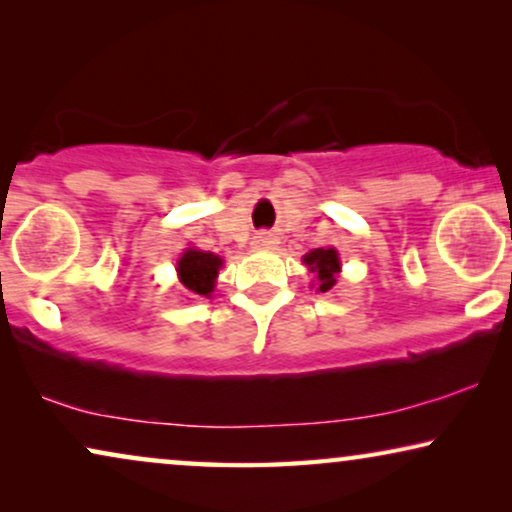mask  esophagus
Masks as SVG:
<instances>
[{"label": "esophagus", "instance_id": "obj_1", "mask_svg": "<svg viewBox=\"0 0 512 512\" xmlns=\"http://www.w3.org/2000/svg\"><path fill=\"white\" fill-rule=\"evenodd\" d=\"M277 244V240H275V235H270V233H258L256 237H254V247L256 249H272Z\"/></svg>", "mask_w": 512, "mask_h": 512}]
</instances>
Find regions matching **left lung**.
I'll use <instances>...</instances> for the list:
<instances>
[{"mask_svg": "<svg viewBox=\"0 0 512 512\" xmlns=\"http://www.w3.org/2000/svg\"><path fill=\"white\" fill-rule=\"evenodd\" d=\"M305 265H310L312 272H317L319 279V291H328L335 286V272L340 270V261L335 249H314L307 254Z\"/></svg>", "mask_w": 512, "mask_h": 512, "instance_id": "8db88e82", "label": "left lung"}]
</instances>
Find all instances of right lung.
<instances>
[{"label":"right lung","mask_w":512,"mask_h":512,"mask_svg":"<svg viewBox=\"0 0 512 512\" xmlns=\"http://www.w3.org/2000/svg\"><path fill=\"white\" fill-rule=\"evenodd\" d=\"M221 258L209 254V251L188 249L184 256L179 258V279L191 293L198 296H209L214 291V279L219 275Z\"/></svg>","instance_id":"obj_1"}]
</instances>
